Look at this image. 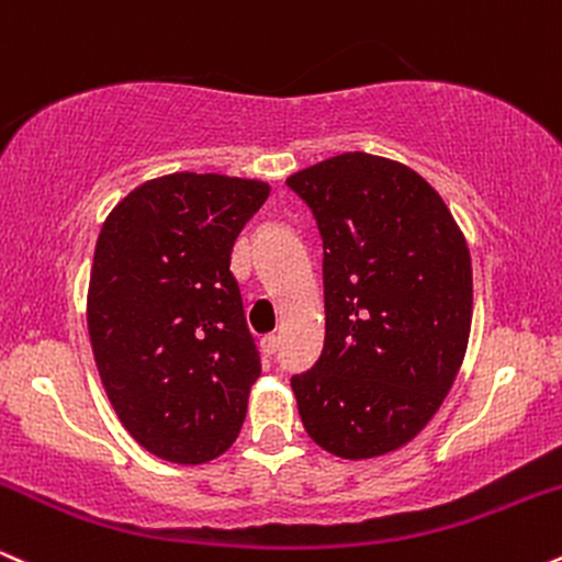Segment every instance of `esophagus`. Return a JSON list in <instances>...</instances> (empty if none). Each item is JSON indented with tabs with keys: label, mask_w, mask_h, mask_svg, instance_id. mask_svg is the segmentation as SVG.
<instances>
[{
	"label": "esophagus",
	"mask_w": 562,
	"mask_h": 562,
	"mask_svg": "<svg viewBox=\"0 0 562 562\" xmlns=\"http://www.w3.org/2000/svg\"><path fill=\"white\" fill-rule=\"evenodd\" d=\"M260 345H262V349H266L268 355H276V349H279V336H276V334H266V336H262Z\"/></svg>",
	"instance_id": "esophagus-1"
}]
</instances>
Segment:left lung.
Wrapping results in <instances>:
<instances>
[{
    "instance_id": "8db88e82",
    "label": "left lung",
    "mask_w": 562,
    "mask_h": 562,
    "mask_svg": "<svg viewBox=\"0 0 562 562\" xmlns=\"http://www.w3.org/2000/svg\"><path fill=\"white\" fill-rule=\"evenodd\" d=\"M323 239L326 341L292 375L305 431L366 460L407 445L450 392L471 334V255L405 165L347 151L286 178Z\"/></svg>"
}]
</instances>
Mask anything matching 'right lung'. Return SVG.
Wrapping results in <instances>:
<instances>
[{
	"mask_svg": "<svg viewBox=\"0 0 562 562\" xmlns=\"http://www.w3.org/2000/svg\"><path fill=\"white\" fill-rule=\"evenodd\" d=\"M268 194L247 178L162 176L99 231L86 310L99 375L131 437L170 463H207L239 437L262 366L231 252Z\"/></svg>",
	"mask_w": 562,
	"mask_h": 562,
	"instance_id": "obj_1",
	"label": "right lung"
}]
</instances>
